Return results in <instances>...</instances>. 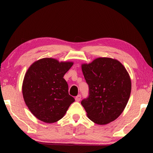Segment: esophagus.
I'll use <instances>...</instances> for the list:
<instances>
[{
  "label": "esophagus",
  "instance_id": "1",
  "mask_svg": "<svg viewBox=\"0 0 153 153\" xmlns=\"http://www.w3.org/2000/svg\"><path fill=\"white\" fill-rule=\"evenodd\" d=\"M81 98H82V97H81L80 95H77V97H76V98H75V99H76V101L79 102V101H80Z\"/></svg>",
  "mask_w": 153,
  "mask_h": 153
}]
</instances>
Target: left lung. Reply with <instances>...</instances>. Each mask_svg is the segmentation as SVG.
Instances as JSON below:
<instances>
[{"label": "left lung", "instance_id": "1", "mask_svg": "<svg viewBox=\"0 0 153 153\" xmlns=\"http://www.w3.org/2000/svg\"><path fill=\"white\" fill-rule=\"evenodd\" d=\"M82 70L89 88V97L81 102L87 117L99 125L113 122L130 97L131 82L126 68L118 60L100 57L82 64Z\"/></svg>", "mask_w": 153, "mask_h": 153}]
</instances>
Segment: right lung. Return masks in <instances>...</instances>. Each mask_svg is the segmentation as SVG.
<instances>
[{
	"label": "right lung",
	"mask_w": 153,
	"mask_h": 153,
	"mask_svg": "<svg viewBox=\"0 0 153 153\" xmlns=\"http://www.w3.org/2000/svg\"><path fill=\"white\" fill-rule=\"evenodd\" d=\"M73 64V62L44 58L35 61L27 70L22 84L23 97L30 112L41 121H58L75 101L63 78Z\"/></svg>",
	"instance_id": "obj_1"
}]
</instances>
